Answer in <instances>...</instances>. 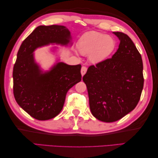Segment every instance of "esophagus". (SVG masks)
<instances>
[{
	"mask_svg": "<svg viewBox=\"0 0 158 158\" xmlns=\"http://www.w3.org/2000/svg\"><path fill=\"white\" fill-rule=\"evenodd\" d=\"M86 72H87V68L85 66H82L81 68V75H82V76H83Z\"/></svg>",
	"mask_w": 158,
	"mask_h": 158,
	"instance_id": "1",
	"label": "esophagus"
}]
</instances>
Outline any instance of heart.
Wrapping results in <instances>:
<instances>
[{"instance_id":"heart-1","label":"heart","mask_w":158,"mask_h":158,"mask_svg":"<svg viewBox=\"0 0 158 158\" xmlns=\"http://www.w3.org/2000/svg\"><path fill=\"white\" fill-rule=\"evenodd\" d=\"M115 48V41L112 36L92 31L85 33L77 41V50L82 55H89V60L99 64L108 58Z\"/></svg>"}]
</instances>
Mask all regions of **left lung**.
Instances as JSON below:
<instances>
[{"label":"left lung","mask_w":158,"mask_h":158,"mask_svg":"<svg viewBox=\"0 0 158 158\" xmlns=\"http://www.w3.org/2000/svg\"><path fill=\"white\" fill-rule=\"evenodd\" d=\"M120 45L112 58L90 66L82 77L88 92L92 114L112 123L133 110L143 87V61L131 38L113 32Z\"/></svg>","instance_id":"1"}]
</instances>
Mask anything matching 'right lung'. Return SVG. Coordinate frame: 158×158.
Here are the masks:
<instances>
[{
    "instance_id": "1",
    "label": "right lung",
    "mask_w": 158,
    "mask_h": 158,
    "mask_svg": "<svg viewBox=\"0 0 158 158\" xmlns=\"http://www.w3.org/2000/svg\"><path fill=\"white\" fill-rule=\"evenodd\" d=\"M71 39L64 26H39L20 46L12 73L13 93L19 106L33 118L47 120L59 115L67 92L82 77L81 64L72 66L58 61L50 70L43 71L33 52L50 44L71 45Z\"/></svg>"
}]
</instances>
